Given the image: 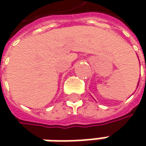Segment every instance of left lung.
Returning <instances> with one entry per match:
<instances>
[{
	"label": "left lung",
	"instance_id": "8db88e82",
	"mask_svg": "<svg viewBox=\"0 0 146 146\" xmlns=\"http://www.w3.org/2000/svg\"><path fill=\"white\" fill-rule=\"evenodd\" d=\"M138 85H139V84H138Z\"/></svg>",
	"mask_w": 146,
	"mask_h": 146
}]
</instances>
